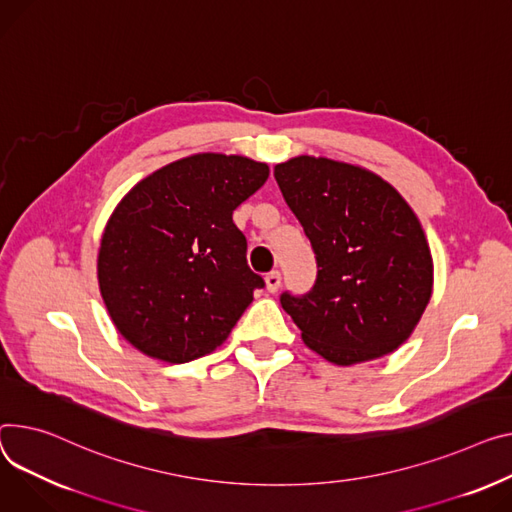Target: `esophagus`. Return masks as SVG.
<instances>
[{
  "mask_svg": "<svg viewBox=\"0 0 512 512\" xmlns=\"http://www.w3.org/2000/svg\"><path fill=\"white\" fill-rule=\"evenodd\" d=\"M265 284H267V290L274 294V292H278L280 290V286H282V274L278 269H271L269 274L265 276Z\"/></svg>",
  "mask_w": 512,
  "mask_h": 512,
  "instance_id": "obj_1",
  "label": "esophagus"
}]
</instances>
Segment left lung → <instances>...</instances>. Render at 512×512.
Returning <instances> with one entry per match:
<instances>
[{
	"instance_id": "1",
	"label": "left lung",
	"mask_w": 512,
	"mask_h": 512,
	"mask_svg": "<svg viewBox=\"0 0 512 512\" xmlns=\"http://www.w3.org/2000/svg\"><path fill=\"white\" fill-rule=\"evenodd\" d=\"M274 177L317 259L313 288L280 296L304 344L342 366L397 350L432 294L412 208L381 177L329 158H292Z\"/></svg>"
}]
</instances>
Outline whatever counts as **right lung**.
Wrapping results in <instances>:
<instances>
[{
  "label": "right lung",
  "mask_w": 512,
  "mask_h": 512,
  "mask_svg": "<svg viewBox=\"0 0 512 512\" xmlns=\"http://www.w3.org/2000/svg\"><path fill=\"white\" fill-rule=\"evenodd\" d=\"M269 177L245 156L197 154L135 185L98 251V284L121 335L173 364L218 348L265 280L232 212Z\"/></svg>",
  "instance_id": "1"
}]
</instances>
